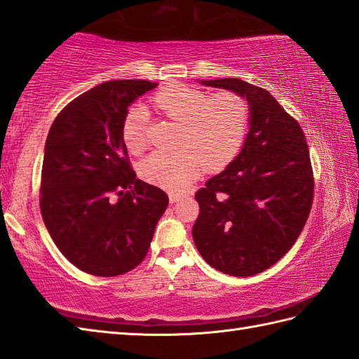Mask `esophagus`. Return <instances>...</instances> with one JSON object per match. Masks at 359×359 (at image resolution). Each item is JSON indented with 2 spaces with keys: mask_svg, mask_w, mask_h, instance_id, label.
Listing matches in <instances>:
<instances>
[{
  "mask_svg": "<svg viewBox=\"0 0 359 359\" xmlns=\"http://www.w3.org/2000/svg\"><path fill=\"white\" fill-rule=\"evenodd\" d=\"M180 201V196L177 194H170V202L171 203H177Z\"/></svg>",
  "mask_w": 359,
  "mask_h": 359,
  "instance_id": "obj_1",
  "label": "esophagus"
}]
</instances>
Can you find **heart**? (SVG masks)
I'll return each mask as SVG.
<instances>
[{"mask_svg":"<svg viewBox=\"0 0 359 359\" xmlns=\"http://www.w3.org/2000/svg\"><path fill=\"white\" fill-rule=\"evenodd\" d=\"M156 109L179 123L175 149L143 160L140 175L152 185L180 193L202 170L217 171L238 156L248 131L250 106L238 94L215 97L185 85H171L152 97ZM148 112L134 106L121 123V140L133 154L147 147Z\"/></svg>","mask_w":359,"mask_h":359,"instance_id":"1","label":"heart"}]
</instances>
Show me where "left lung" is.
<instances>
[{
    "instance_id": "left-lung-1",
    "label": "left lung",
    "mask_w": 359,
    "mask_h": 359,
    "mask_svg": "<svg viewBox=\"0 0 359 359\" xmlns=\"http://www.w3.org/2000/svg\"><path fill=\"white\" fill-rule=\"evenodd\" d=\"M245 98L248 131L239 154L196 193L193 239L205 262L253 276L293 247L310 215L313 177L299 123L269 90L241 79L199 80Z\"/></svg>"
}]
</instances>
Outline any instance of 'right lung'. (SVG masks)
<instances>
[{"instance_id":"obj_1","label":"right lung","mask_w":359,"mask_h":359,"mask_svg":"<svg viewBox=\"0 0 359 359\" xmlns=\"http://www.w3.org/2000/svg\"><path fill=\"white\" fill-rule=\"evenodd\" d=\"M156 86L144 80L94 86L58 114L46 139L44 225L67 261L94 276L135 269L170 202L162 189L135 177L121 140L128 108Z\"/></svg>"}]
</instances>
